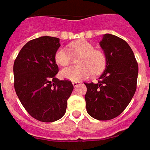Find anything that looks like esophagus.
<instances>
[{
  "label": "esophagus",
  "mask_w": 150,
  "mask_h": 150,
  "mask_svg": "<svg viewBox=\"0 0 150 150\" xmlns=\"http://www.w3.org/2000/svg\"><path fill=\"white\" fill-rule=\"evenodd\" d=\"M81 82L80 81H73V86H77L79 85Z\"/></svg>",
  "instance_id": "obj_1"
}]
</instances>
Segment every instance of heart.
<instances>
[{"instance_id":"heart-1","label":"heart","mask_w":150,"mask_h":150,"mask_svg":"<svg viewBox=\"0 0 150 150\" xmlns=\"http://www.w3.org/2000/svg\"><path fill=\"white\" fill-rule=\"evenodd\" d=\"M69 50L73 54H81L78 59L79 66H70L63 69L60 75L70 81H80L89 77L93 73H101L105 68L106 56L100 50L95 49L93 44L86 40L71 43ZM54 59L59 65L67 66L71 62V54L65 48L60 47L54 54Z\"/></svg>"}]
</instances>
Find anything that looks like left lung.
<instances>
[{
	"label": "left lung",
	"instance_id": "obj_1",
	"mask_svg": "<svg viewBox=\"0 0 150 150\" xmlns=\"http://www.w3.org/2000/svg\"><path fill=\"white\" fill-rule=\"evenodd\" d=\"M106 56V68L97 83H85L86 111L97 120L120 115L136 92L138 64L123 39L105 34L100 43Z\"/></svg>",
	"mask_w": 150,
	"mask_h": 150
}]
</instances>
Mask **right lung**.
I'll list each match as a JSON object with an SVG mask.
<instances>
[{
    "mask_svg": "<svg viewBox=\"0 0 150 150\" xmlns=\"http://www.w3.org/2000/svg\"><path fill=\"white\" fill-rule=\"evenodd\" d=\"M59 39L41 37L20 50L14 63V86L22 105L33 118L52 122L64 115L73 90L69 80H59L54 54Z\"/></svg>",
    "mask_w": 150,
    "mask_h": 150,
    "instance_id": "1",
    "label": "right lung"
}]
</instances>
